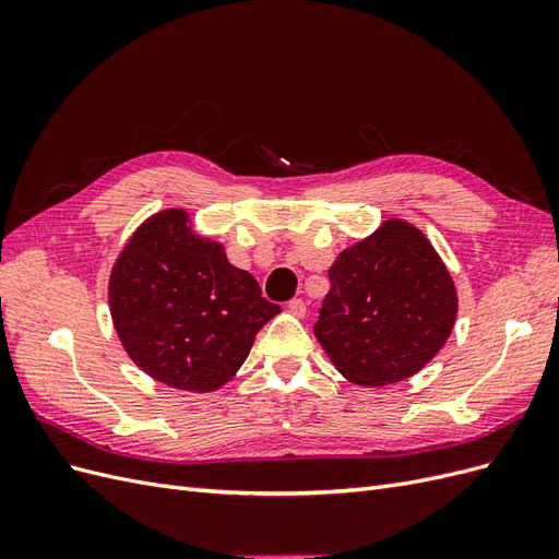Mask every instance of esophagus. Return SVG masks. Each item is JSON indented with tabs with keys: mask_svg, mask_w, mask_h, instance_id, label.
Listing matches in <instances>:
<instances>
[{
	"mask_svg": "<svg viewBox=\"0 0 559 559\" xmlns=\"http://www.w3.org/2000/svg\"><path fill=\"white\" fill-rule=\"evenodd\" d=\"M289 312L294 314V317H306V312H308V302L302 300V298H294V300H289Z\"/></svg>",
	"mask_w": 559,
	"mask_h": 559,
	"instance_id": "34e87169",
	"label": "esophagus"
}]
</instances>
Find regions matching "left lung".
<instances>
[{"instance_id":"8db88e82","label":"left lung","mask_w":559,"mask_h":559,"mask_svg":"<svg viewBox=\"0 0 559 559\" xmlns=\"http://www.w3.org/2000/svg\"><path fill=\"white\" fill-rule=\"evenodd\" d=\"M314 335L333 366L366 386L425 368L452 333L456 289L425 233L389 218L329 270Z\"/></svg>"}]
</instances>
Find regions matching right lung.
<instances>
[{
	"label": "right lung",
	"mask_w": 559,
	"mask_h": 559,
	"mask_svg": "<svg viewBox=\"0 0 559 559\" xmlns=\"http://www.w3.org/2000/svg\"><path fill=\"white\" fill-rule=\"evenodd\" d=\"M109 308L128 357L183 392H214L245 364L253 337L280 312L224 247L200 238L183 210L134 230L109 277Z\"/></svg>",
	"instance_id": "obj_1"
}]
</instances>
